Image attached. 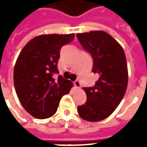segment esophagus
<instances>
[{
	"instance_id": "34e87169",
	"label": "esophagus",
	"mask_w": 147,
	"mask_h": 147,
	"mask_svg": "<svg viewBox=\"0 0 147 147\" xmlns=\"http://www.w3.org/2000/svg\"><path fill=\"white\" fill-rule=\"evenodd\" d=\"M74 85H75V86L76 87L77 89L80 88V86H81V84H80V81H79V80H76V81L74 82Z\"/></svg>"
}]
</instances>
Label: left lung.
Masks as SVG:
<instances>
[{
    "instance_id": "obj_1",
    "label": "left lung",
    "mask_w": 147,
    "mask_h": 147,
    "mask_svg": "<svg viewBox=\"0 0 147 147\" xmlns=\"http://www.w3.org/2000/svg\"><path fill=\"white\" fill-rule=\"evenodd\" d=\"M80 44L91 55L92 71L99 78L92 87H83L86 102L77 108L83 120L96 122L109 117L126 92L128 72L122 46L103 30L76 34Z\"/></svg>"
}]
</instances>
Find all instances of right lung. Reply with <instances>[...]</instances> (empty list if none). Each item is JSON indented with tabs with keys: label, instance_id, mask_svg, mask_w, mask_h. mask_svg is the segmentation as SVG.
Returning a JSON list of instances; mask_svg holds the SVG:
<instances>
[{
	"label": "right lung",
	"instance_id": "1",
	"mask_svg": "<svg viewBox=\"0 0 147 147\" xmlns=\"http://www.w3.org/2000/svg\"><path fill=\"white\" fill-rule=\"evenodd\" d=\"M74 38V34H41L27 42L18 57L13 72L15 90L25 110L37 119L56 113L61 98L73 86L61 76H53L59 74L61 47Z\"/></svg>",
	"mask_w": 147,
	"mask_h": 147
}]
</instances>
